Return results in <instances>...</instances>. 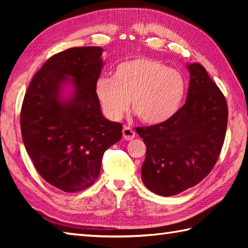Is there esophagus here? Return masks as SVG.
Returning a JSON list of instances; mask_svg holds the SVG:
<instances>
[{"instance_id": "34e87169", "label": "esophagus", "mask_w": 248, "mask_h": 248, "mask_svg": "<svg viewBox=\"0 0 248 248\" xmlns=\"http://www.w3.org/2000/svg\"><path fill=\"white\" fill-rule=\"evenodd\" d=\"M123 135L125 140H132L135 138V132L134 130H132L130 127H124Z\"/></svg>"}]
</instances>
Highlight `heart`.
<instances>
[{"label":"heart","instance_id":"obj_1","mask_svg":"<svg viewBox=\"0 0 248 248\" xmlns=\"http://www.w3.org/2000/svg\"><path fill=\"white\" fill-rule=\"evenodd\" d=\"M183 76L148 57L120 62L113 78H99L94 86L104 115L119 120L130 105L140 120L160 124L175 115L186 93Z\"/></svg>","mask_w":248,"mask_h":248}]
</instances>
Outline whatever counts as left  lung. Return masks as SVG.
Segmentation results:
<instances>
[{"instance_id":"left-lung-1","label":"left lung","mask_w":248,"mask_h":248,"mask_svg":"<svg viewBox=\"0 0 248 248\" xmlns=\"http://www.w3.org/2000/svg\"><path fill=\"white\" fill-rule=\"evenodd\" d=\"M186 101L170 119L136 128L146 144L141 180L161 196L195 186L212 170L222 150L228 121L223 93L203 66L188 64Z\"/></svg>"}]
</instances>
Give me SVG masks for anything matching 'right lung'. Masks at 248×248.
Here are the masks:
<instances>
[{"mask_svg":"<svg viewBox=\"0 0 248 248\" xmlns=\"http://www.w3.org/2000/svg\"><path fill=\"white\" fill-rule=\"evenodd\" d=\"M102 51L80 46L50 57L31 78L21 108L22 140L36 170L67 193L93 184L104 151L123 138V125L103 117L94 91ZM69 80L74 93L62 99Z\"/></svg>","mask_w":248,"mask_h":248,"instance_id":"right-lung-1","label":"right lung"}]
</instances>
